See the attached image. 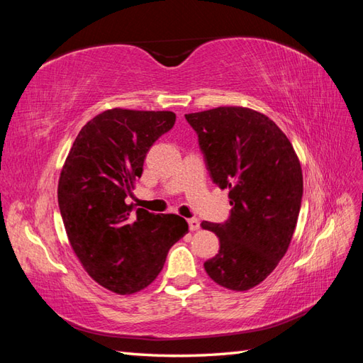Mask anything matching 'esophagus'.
I'll list each match as a JSON object with an SVG mask.
<instances>
[{"mask_svg":"<svg viewBox=\"0 0 363 363\" xmlns=\"http://www.w3.org/2000/svg\"><path fill=\"white\" fill-rule=\"evenodd\" d=\"M187 223H189L190 230H198L199 229V220L198 218H189Z\"/></svg>","mask_w":363,"mask_h":363,"instance_id":"34e87169","label":"esophagus"}]
</instances>
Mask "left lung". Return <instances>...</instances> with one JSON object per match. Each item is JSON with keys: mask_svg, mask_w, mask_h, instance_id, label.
<instances>
[{"mask_svg": "<svg viewBox=\"0 0 363 363\" xmlns=\"http://www.w3.org/2000/svg\"><path fill=\"white\" fill-rule=\"evenodd\" d=\"M186 118L212 181L229 190L233 206L226 223H201L220 238V251L204 269L221 287L250 290L289 250L303 198L299 159L276 123L248 107H215Z\"/></svg>", "mask_w": 363, "mask_h": 363, "instance_id": "1", "label": "left lung"}]
</instances>
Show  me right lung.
I'll return each instance as SVG.
<instances>
[{"instance_id":"right-lung-1","label":"right lung","mask_w":363,"mask_h":363,"mask_svg":"<svg viewBox=\"0 0 363 363\" xmlns=\"http://www.w3.org/2000/svg\"><path fill=\"white\" fill-rule=\"evenodd\" d=\"M176 121L169 111L115 109L84 126L65 159L57 201L72 248L89 276L118 295L140 291L189 233L179 215L133 212L126 196L152 143Z\"/></svg>"}]
</instances>
